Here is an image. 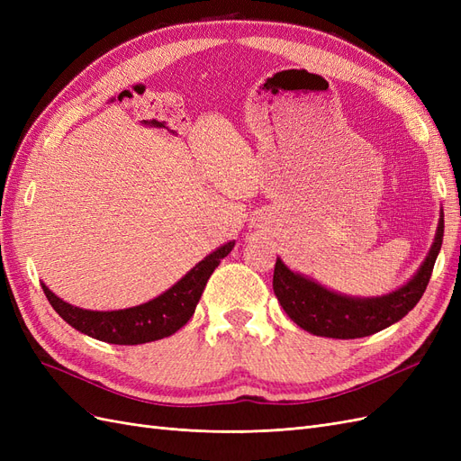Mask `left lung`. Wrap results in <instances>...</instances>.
Returning a JSON list of instances; mask_svg holds the SVG:
<instances>
[{
  "mask_svg": "<svg viewBox=\"0 0 461 461\" xmlns=\"http://www.w3.org/2000/svg\"><path fill=\"white\" fill-rule=\"evenodd\" d=\"M444 236V213L440 212L438 227L425 261L410 281L398 290L376 298H352L337 294L312 278L290 271L276 258L273 273V290L286 315L298 327L317 337L327 339H361L394 325L408 315L421 300L435 267Z\"/></svg>",
  "mask_w": 461,
  "mask_h": 461,
  "instance_id": "obj_1",
  "label": "left lung"
}]
</instances>
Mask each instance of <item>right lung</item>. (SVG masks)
<instances>
[{"instance_id": "right-lung-1", "label": "right lung", "mask_w": 461, "mask_h": 461, "mask_svg": "<svg viewBox=\"0 0 461 461\" xmlns=\"http://www.w3.org/2000/svg\"><path fill=\"white\" fill-rule=\"evenodd\" d=\"M232 248L234 240L222 244L215 252L205 256L196 267H192L176 285L165 290L161 296L127 310L92 312L75 308L55 296L44 283H41V288H44L51 308L63 317V321L95 340L124 346L153 342L171 337L188 323L202 298L207 278L212 276L221 259L230 254Z\"/></svg>"}]
</instances>
